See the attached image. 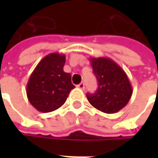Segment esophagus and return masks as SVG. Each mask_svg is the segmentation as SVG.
Returning a JSON list of instances; mask_svg holds the SVG:
<instances>
[{
    "mask_svg": "<svg viewBox=\"0 0 158 158\" xmlns=\"http://www.w3.org/2000/svg\"><path fill=\"white\" fill-rule=\"evenodd\" d=\"M78 88H79L80 89H85V84H84V82L79 83V85H78Z\"/></svg>",
    "mask_w": 158,
    "mask_h": 158,
    "instance_id": "34e87169",
    "label": "esophagus"
}]
</instances>
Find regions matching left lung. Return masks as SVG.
Instances as JSON below:
<instances>
[{"instance_id": "obj_1", "label": "left lung", "mask_w": 158, "mask_h": 158, "mask_svg": "<svg viewBox=\"0 0 158 158\" xmlns=\"http://www.w3.org/2000/svg\"><path fill=\"white\" fill-rule=\"evenodd\" d=\"M91 67L98 80L94 94H87L89 103L105 113H115L130 101L133 89L126 73L108 57H91Z\"/></svg>"}]
</instances>
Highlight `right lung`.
I'll return each instance as SVG.
<instances>
[{
  "label": "right lung",
  "mask_w": 158,
  "mask_h": 158,
  "mask_svg": "<svg viewBox=\"0 0 158 158\" xmlns=\"http://www.w3.org/2000/svg\"><path fill=\"white\" fill-rule=\"evenodd\" d=\"M66 56L59 53L46 56L35 67L26 85L30 103L41 112H50L61 107L71 89V75L63 70Z\"/></svg>",
  "instance_id": "1"
}]
</instances>
